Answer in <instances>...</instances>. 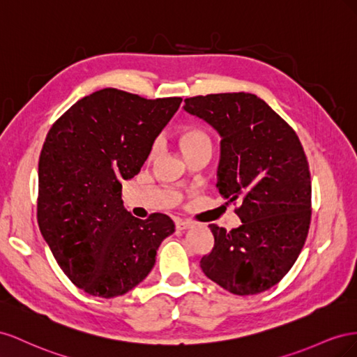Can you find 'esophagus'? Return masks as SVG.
Segmentation results:
<instances>
[{"label": "esophagus", "instance_id": "obj_1", "mask_svg": "<svg viewBox=\"0 0 357 357\" xmlns=\"http://www.w3.org/2000/svg\"><path fill=\"white\" fill-rule=\"evenodd\" d=\"M175 226H176V230H187V229H191L192 224H191L190 221H182V220H178V221L175 222Z\"/></svg>", "mask_w": 357, "mask_h": 357}]
</instances>
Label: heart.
Listing matches in <instances>:
<instances>
[{
  "label": "heart",
  "instance_id": "heart-1",
  "mask_svg": "<svg viewBox=\"0 0 357 357\" xmlns=\"http://www.w3.org/2000/svg\"><path fill=\"white\" fill-rule=\"evenodd\" d=\"M178 142L184 154L196 149H211L209 136L205 133V131L196 127H187L182 130L178 136Z\"/></svg>",
  "mask_w": 357,
  "mask_h": 357
}]
</instances>
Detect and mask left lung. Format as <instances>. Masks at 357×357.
<instances>
[{
	"label": "left lung",
	"instance_id": "obj_1",
	"mask_svg": "<svg viewBox=\"0 0 357 357\" xmlns=\"http://www.w3.org/2000/svg\"><path fill=\"white\" fill-rule=\"evenodd\" d=\"M184 110L221 137L217 188L241 205V226L209 224L215 242L200 268L233 294L261 293L291 269L308 235L311 178L299 137L254 94L185 98Z\"/></svg>",
	"mask_w": 357,
	"mask_h": 357
}]
</instances>
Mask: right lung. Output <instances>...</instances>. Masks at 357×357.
<instances>
[{"label":"right lung","instance_id":"obj_1","mask_svg":"<svg viewBox=\"0 0 357 357\" xmlns=\"http://www.w3.org/2000/svg\"><path fill=\"white\" fill-rule=\"evenodd\" d=\"M181 101L105 88L76 101L47 133L38 161V227L59 268L91 296L135 289L175 231L165 213L131 215L121 182L140 172Z\"/></svg>","mask_w":357,"mask_h":357}]
</instances>
